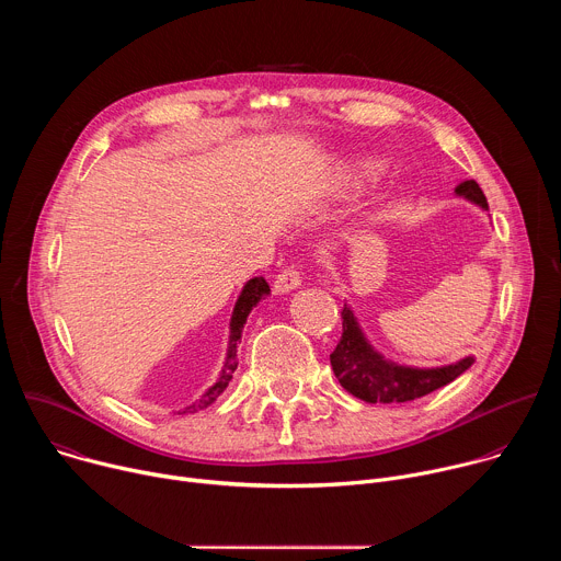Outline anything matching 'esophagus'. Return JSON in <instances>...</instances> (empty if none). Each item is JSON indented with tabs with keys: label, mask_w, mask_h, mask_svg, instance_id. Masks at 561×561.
Segmentation results:
<instances>
[{
	"label": "esophagus",
	"mask_w": 561,
	"mask_h": 561,
	"mask_svg": "<svg viewBox=\"0 0 561 561\" xmlns=\"http://www.w3.org/2000/svg\"><path fill=\"white\" fill-rule=\"evenodd\" d=\"M299 284H301L299 271H295V268H284V271L275 277V282H273V290H275V295H284V293H290V290L299 288Z\"/></svg>",
	"instance_id": "obj_1"
}]
</instances>
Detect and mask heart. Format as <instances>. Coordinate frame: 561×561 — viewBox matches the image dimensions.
<instances>
[{"mask_svg":"<svg viewBox=\"0 0 561 561\" xmlns=\"http://www.w3.org/2000/svg\"><path fill=\"white\" fill-rule=\"evenodd\" d=\"M379 169H381V164L377 162V159H357V162L351 164L348 171L344 173V182H346L348 186H355V184H359V182H364V180L377 175Z\"/></svg>","mask_w":561,"mask_h":561,"instance_id":"1","label":"heart"}]
</instances>
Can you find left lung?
<instances>
[{
  "mask_svg": "<svg viewBox=\"0 0 561 561\" xmlns=\"http://www.w3.org/2000/svg\"><path fill=\"white\" fill-rule=\"evenodd\" d=\"M455 195L479 206L482 210H489V202L477 186V182H463L455 188ZM342 340L337 348L331 355V366L340 383L355 394L362 402L368 404H402L413 402L417 397H424L453 379H457L461 373H466L474 357L468 355L459 362L435 366V368H420V366H407L388 359L381 355L362 331L357 317L348 304H344L342 310Z\"/></svg>",
  "mask_w": 561,
  "mask_h": 561,
  "instance_id": "obj_1",
  "label": "left lung"
}]
</instances>
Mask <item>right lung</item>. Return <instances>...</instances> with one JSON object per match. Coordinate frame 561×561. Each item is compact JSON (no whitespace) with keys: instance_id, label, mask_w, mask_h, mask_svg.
<instances>
[{"instance_id":"add662e5","label":"right lung","mask_w":561,"mask_h":561,"mask_svg":"<svg viewBox=\"0 0 561 561\" xmlns=\"http://www.w3.org/2000/svg\"><path fill=\"white\" fill-rule=\"evenodd\" d=\"M268 295H271V286L264 277H253L244 284L242 293H239V297L232 306L230 324H228V344H226V357H224L221 373L215 379V383L210 388H206V392L199 399H195L191 407H186L180 413H197L202 409H208L215 402V399L226 390V386L232 379V373L237 368V346H239V342H242V331H244L247 319H249L251 310Z\"/></svg>"}]
</instances>
